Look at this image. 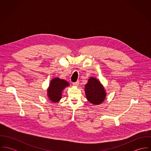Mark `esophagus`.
Returning a JSON list of instances; mask_svg holds the SVG:
<instances>
[{
	"label": "esophagus",
	"mask_w": 151,
	"mask_h": 151,
	"mask_svg": "<svg viewBox=\"0 0 151 151\" xmlns=\"http://www.w3.org/2000/svg\"><path fill=\"white\" fill-rule=\"evenodd\" d=\"M73 84L74 86H78L79 85V81H77L76 82L73 83Z\"/></svg>",
	"instance_id": "34e87169"
}]
</instances>
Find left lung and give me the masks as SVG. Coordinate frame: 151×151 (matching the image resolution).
<instances>
[{
    "label": "left lung",
    "instance_id": "8db88e82",
    "mask_svg": "<svg viewBox=\"0 0 151 151\" xmlns=\"http://www.w3.org/2000/svg\"><path fill=\"white\" fill-rule=\"evenodd\" d=\"M85 92L88 101L94 105L101 104L105 99L106 93L104 88L96 78L91 77L89 79L86 85Z\"/></svg>",
    "mask_w": 151,
    "mask_h": 151
}]
</instances>
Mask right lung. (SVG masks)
Returning a JSON list of instances; mask_svg holds the SVG:
<instances>
[{
  "mask_svg": "<svg viewBox=\"0 0 151 151\" xmlns=\"http://www.w3.org/2000/svg\"><path fill=\"white\" fill-rule=\"evenodd\" d=\"M68 83L64 80L55 78L51 81L48 89V96L50 101L54 102H58L61 99L62 92L65 86H68Z\"/></svg>",
  "mask_w": 151,
  "mask_h": 151,
  "instance_id": "right-lung-1",
  "label": "right lung"
}]
</instances>
